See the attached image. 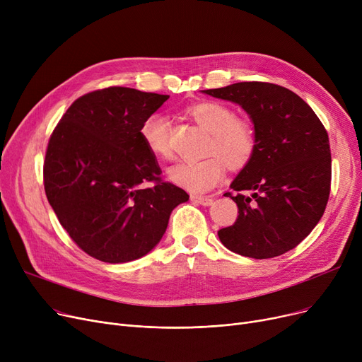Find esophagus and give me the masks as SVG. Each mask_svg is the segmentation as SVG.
Returning a JSON list of instances; mask_svg holds the SVG:
<instances>
[{
    "mask_svg": "<svg viewBox=\"0 0 362 362\" xmlns=\"http://www.w3.org/2000/svg\"><path fill=\"white\" fill-rule=\"evenodd\" d=\"M192 201L199 205H204V206H210L214 202V199L211 197H192Z\"/></svg>",
    "mask_w": 362,
    "mask_h": 362,
    "instance_id": "esophagus-1",
    "label": "esophagus"
}]
</instances>
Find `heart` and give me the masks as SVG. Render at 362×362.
I'll list each match as a JSON object with an SVG mask.
<instances>
[{"label": "heart", "mask_w": 362, "mask_h": 362, "mask_svg": "<svg viewBox=\"0 0 362 362\" xmlns=\"http://www.w3.org/2000/svg\"><path fill=\"white\" fill-rule=\"evenodd\" d=\"M189 112L204 129L211 132L208 151L216 154L202 160L180 161L168 170V177L189 192L204 194L221 182L226 163L238 168L252 158L257 135L250 120L235 117L232 110L223 103L201 101L189 108ZM139 133L151 154L161 158L170 156L168 120L163 114L146 117Z\"/></svg>", "instance_id": "1"}]
</instances>
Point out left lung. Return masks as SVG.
Listing matches in <instances>:
<instances>
[{
  "label": "left lung",
  "mask_w": 362,
  "mask_h": 362,
  "mask_svg": "<svg viewBox=\"0 0 362 362\" xmlns=\"http://www.w3.org/2000/svg\"><path fill=\"white\" fill-rule=\"evenodd\" d=\"M240 105L257 135L252 158L239 171L230 197L239 216L218 230L227 250L265 259L293 250L325 214L330 195L329 135L313 108L286 88L239 82L202 90Z\"/></svg>",
  "instance_id": "8db88e82"
}]
</instances>
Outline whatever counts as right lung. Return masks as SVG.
Returning a JSON list of instances; mask_svg holds the SVG:
<instances>
[{
    "label": "right lung",
    "instance_id": "right-lung-1",
    "mask_svg": "<svg viewBox=\"0 0 362 362\" xmlns=\"http://www.w3.org/2000/svg\"><path fill=\"white\" fill-rule=\"evenodd\" d=\"M168 95L111 86L76 100L48 142L45 194L69 236L88 255L119 264L152 251L189 195L163 182L141 138L144 120ZM152 181L154 187L143 183Z\"/></svg>",
    "mask_w": 362,
    "mask_h": 362
}]
</instances>
